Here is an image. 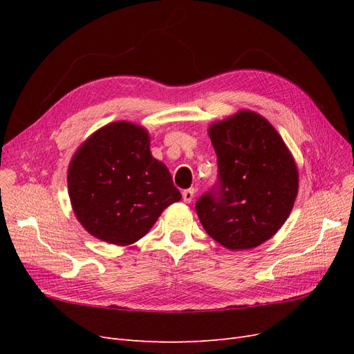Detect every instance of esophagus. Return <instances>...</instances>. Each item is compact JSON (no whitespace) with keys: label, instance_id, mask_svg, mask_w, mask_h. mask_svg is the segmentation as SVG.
I'll list each match as a JSON object with an SVG mask.
<instances>
[{"label":"esophagus","instance_id":"34e87169","mask_svg":"<svg viewBox=\"0 0 354 354\" xmlns=\"http://www.w3.org/2000/svg\"><path fill=\"white\" fill-rule=\"evenodd\" d=\"M195 194H196V190H195L194 187H190V189L183 190V194H181V196H183V201H185L186 203H190L192 201H194Z\"/></svg>","mask_w":354,"mask_h":354}]
</instances>
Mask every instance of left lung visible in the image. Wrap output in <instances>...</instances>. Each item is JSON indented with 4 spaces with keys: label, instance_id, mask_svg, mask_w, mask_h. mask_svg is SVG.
<instances>
[{
    "label": "left lung",
    "instance_id": "8db88e82",
    "mask_svg": "<svg viewBox=\"0 0 354 354\" xmlns=\"http://www.w3.org/2000/svg\"><path fill=\"white\" fill-rule=\"evenodd\" d=\"M218 183L196 202L209 236L227 250H251L282 227L298 194V169L282 137L264 116L241 111L214 122Z\"/></svg>",
    "mask_w": 354,
    "mask_h": 354
}]
</instances>
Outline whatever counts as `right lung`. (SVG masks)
I'll list each match as a JSON object with an SVG mask.
<instances>
[{"label": "right lung", "mask_w": 354, "mask_h": 354, "mask_svg": "<svg viewBox=\"0 0 354 354\" xmlns=\"http://www.w3.org/2000/svg\"><path fill=\"white\" fill-rule=\"evenodd\" d=\"M68 189L81 226L121 246L142 239L181 199L168 168L151 153L147 130L127 121L102 127L80 146L69 164Z\"/></svg>", "instance_id": "right-lung-1"}]
</instances>
